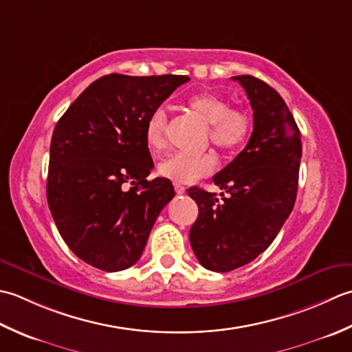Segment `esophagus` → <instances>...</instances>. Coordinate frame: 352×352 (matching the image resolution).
Returning <instances> with one entry per match:
<instances>
[{"mask_svg":"<svg viewBox=\"0 0 352 352\" xmlns=\"http://www.w3.org/2000/svg\"><path fill=\"white\" fill-rule=\"evenodd\" d=\"M175 190H176V192L179 196L181 195H185V186L184 185H181V184H175Z\"/></svg>","mask_w":352,"mask_h":352,"instance_id":"esophagus-1","label":"esophagus"}]
</instances>
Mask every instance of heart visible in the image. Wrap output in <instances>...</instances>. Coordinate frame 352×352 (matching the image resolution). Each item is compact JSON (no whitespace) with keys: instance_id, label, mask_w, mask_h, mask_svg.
<instances>
[{"instance_id":"obj_1","label":"heart","mask_w":352,"mask_h":352,"mask_svg":"<svg viewBox=\"0 0 352 352\" xmlns=\"http://www.w3.org/2000/svg\"><path fill=\"white\" fill-rule=\"evenodd\" d=\"M188 107L210 123V140L214 146L231 152L245 144L252 129V121L241 109H234L229 102L214 92H200L188 98ZM144 141L152 152L167 144V116L162 109L150 113L144 123ZM210 153H171L160 162L157 171L175 182L190 184L210 175L214 168Z\"/></svg>"}]
</instances>
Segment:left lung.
Masks as SVG:
<instances>
[{
    "label": "left lung",
    "mask_w": 352,
    "mask_h": 352,
    "mask_svg": "<svg viewBox=\"0 0 352 352\" xmlns=\"http://www.w3.org/2000/svg\"><path fill=\"white\" fill-rule=\"evenodd\" d=\"M254 109L248 146L212 177L228 195L192 186L199 208L190 243L199 263L212 272H231L264 252L295 206L302 142L283 97L254 76H235Z\"/></svg>",
    "instance_id": "left-lung-1"
}]
</instances>
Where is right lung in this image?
<instances>
[{
	"mask_svg": "<svg viewBox=\"0 0 352 352\" xmlns=\"http://www.w3.org/2000/svg\"><path fill=\"white\" fill-rule=\"evenodd\" d=\"M186 76L109 74L92 82L54 127L47 200L68 248L100 270L140 260L175 188L148 181L153 161L144 123Z\"/></svg>",
	"mask_w": 352,
	"mask_h": 352,
	"instance_id": "1",
	"label": "right lung"
}]
</instances>
